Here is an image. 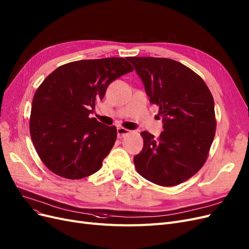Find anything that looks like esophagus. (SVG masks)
<instances>
[{"label":"esophagus","instance_id":"1","mask_svg":"<svg viewBox=\"0 0 249 249\" xmlns=\"http://www.w3.org/2000/svg\"><path fill=\"white\" fill-rule=\"evenodd\" d=\"M131 133L130 130H127V128H124V127H118L117 128V137L119 139L124 138V137H125L126 135H128Z\"/></svg>","mask_w":249,"mask_h":249}]
</instances>
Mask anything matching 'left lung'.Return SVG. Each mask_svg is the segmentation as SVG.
<instances>
[{
	"label": "left lung",
	"mask_w": 249,
	"mask_h": 249,
	"mask_svg": "<svg viewBox=\"0 0 249 249\" xmlns=\"http://www.w3.org/2000/svg\"><path fill=\"white\" fill-rule=\"evenodd\" d=\"M142 79L151 104L164 117L158 138L141 133L142 151L134 157L137 172L160 186L186 181L203 167L215 136L212 93L190 68L165 57H127Z\"/></svg>",
	"instance_id": "1"
}]
</instances>
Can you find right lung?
<instances>
[{"mask_svg": "<svg viewBox=\"0 0 249 249\" xmlns=\"http://www.w3.org/2000/svg\"><path fill=\"white\" fill-rule=\"evenodd\" d=\"M133 70L127 58L82 59L58 67L40 84L32 102L30 133L51 172L74 180L101 169L117 130L89 116L108 85Z\"/></svg>", "mask_w": 249, "mask_h": 249, "instance_id": "add662e5", "label": "right lung"}]
</instances>
